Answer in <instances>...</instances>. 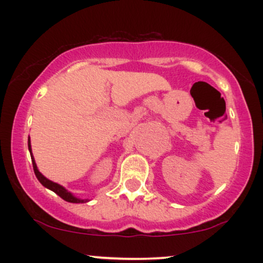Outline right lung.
<instances>
[{
	"instance_id": "obj_1",
	"label": "right lung",
	"mask_w": 263,
	"mask_h": 263,
	"mask_svg": "<svg viewBox=\"0 0 263 263\" xmlns=\"http://www.w3.org/2000/svg\"><path fill=\"white\" fill-rule=\"evenodd\" d=\"M28 148H29V152H31V157H32L33 171H34V174H35V177H37V179L39 180V182L42 183V185H44L45 188H48V189L53 190V192L55 193V194H58L60 198H62V199H64L65 201H69V203H85L86 200H84V199H78V198L73 197V195H71L70 193H69L68 190H66L65 188H63L62 185H59V184H57V183L52 182V180L47 179V178H45V177L43 176V174H42L41 172L38 171V168H37V164H35V162H34V158H33V155H32V149H31V142H29V141H28Z\"/></svg>"
}]
</instances>
